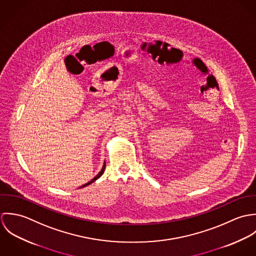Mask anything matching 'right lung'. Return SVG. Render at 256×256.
Wrapping results in <instances>:
<instances>
[{"label":"right lung","mask_w":256,"mask_h":256,"mask_svg":"<svg viewBox=\"0 0 256 256\" xmlns=\"http://www.w3.org/2000/svg\"><path fill=\"white\" fill-rule=\"evenodd\" d=\"M104 170H106V162H104V166H102V170L98 172V174L96 176H94L90 182H88V183H86V184H84V185H82L80 188H82V187H84V186H88V185H90V183L94 182L96 180H98L102 174H104Z\"/></svg>","instance_id":"right-lung-1"}]
</instances>
